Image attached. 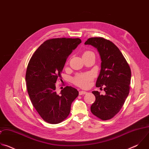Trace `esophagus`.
<instances>
[{
  "mask_svg": "<svg viewBox=\"0 0 149 149\" xmlns=\"http://www.w3.org/2000/svg\"><path fill=\"white\" fill-rule=\"evenodd\" d=\"M87 93L86 91H81L79 92V95H84V94H86Z\"/></svg>",
  "mask_w": 149,
  "mask_h": 149,
  "instance_id": "esophagus-1",
  "label": "esophagus"
}]
</instances>
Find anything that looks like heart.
<instances>
[{
	"instance_id": "b5f03b06",
	"label": "heart",
	"mask_w": 149,
	"mask_h": 149,
	"mask_svg": "<svg viewBox=\"0 0 149 149\" xmlns=\"http://www.w3.org/2000/svg\"><path fill=\"white\" fill-rule=\"evenodd\" d=\"M91 53L92 52L90 51H86L85 52H84L82 56L87 55ZM92 78H93V75L91 74L86 73V74H79L77 75L73 79V82L75 85H77V86L80 87L87 88L89 85V82L92 79Z\"/></svg>"
}]
</instances>
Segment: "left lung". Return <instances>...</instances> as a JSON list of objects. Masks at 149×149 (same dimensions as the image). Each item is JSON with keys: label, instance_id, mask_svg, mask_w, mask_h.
Listing matches in <instances>:
<instances>
[{"label": "left lung", "instance_id": "obj_1", "mask_svg": "<svg viewBox=\"0 0 149 149\" xmlns=\"http://www.w3.org/2000/svg\"><path fill=\"white\" fill-rule=\"evenodd\" d=\"M84 44L92 45L100 54L101 70L96 87H104L105 92V95L98 91L92 92L95 101L91 106V111L102 120L111 119L120 111L129 95L130 68L120 49L109 40L91 38Z\"/></svg>", "mask_w": 149, "mask_h": 149}]
</instances>
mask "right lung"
<instances>
[{"label":"right lung","mask_w":149,"mask_h":149,"mask_svg":"<svg viewBox=\"0 0 149 149\" xmlns=\"http://www.w3.org/2000/svg\"><path fill=\"white\" fill-rule=\"evenodd\" d=\"M79 38H55L45 41L36 50L28 65L25 80L33 107L44 120L58 124L70 114L71 105L78 97L77 89L66 86L58 94L57 78L68 56L79 44Z\"/></svg>","instance_id":"add662e5"}]
</instances>
